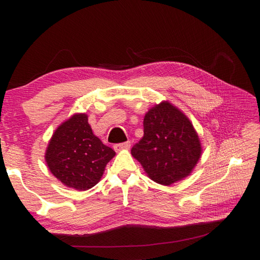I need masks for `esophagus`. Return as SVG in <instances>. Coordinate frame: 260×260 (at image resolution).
I'll return each instance as SVG.
<instances>
[{
    "label": "esophagus",
    "instance_id": "1",
    "mask_svg": "<svg viewBox=\"0 0 260 260\" xmlns=\"http://www.w3.org/2000/svg\"><path fill=\"white\" fill-rule=\"evenodd\" d=\"M131 147V142L128 141V142H124V143H119V144H114L113 146V149L114 151L119 152L121 150H126V149H129Z\"/></svg>",
    "mask_w": 260,
    "mask_h": 260
}]
</instances>
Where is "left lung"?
<instances>
[{"label": "left lung", "instance_id": "8db88e82", "mask_svg": "<svg viewBox=\"0 0 260 260\" xmlns=\"http://www.w3.org/2000/svg\"><path fill=\"white\" fill-rule=\"evenodd\" d=\"M131 153L152 181L171 186L190 175L202 156V144L186 114L161 101L148 110L143 138Z\"/></svg>", "mask_w": 260, "mask_h": 260}]
</instances>
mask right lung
<instances>
[{"instance_id": "right-lung-1", "label": "right lung", "mask_w": 260, "mask_h": 260, "mask_svg": "<svg viewBox=\"0 0 260 260\" xmlns=\"http://www.w3.org/2000/svg\"><path fill=\"white\" fill-rule=\"evenodd\" d=\"M116 155L94 135L86 113H74L61 122L46 149V164L64 186L88 190L102 178Z\"/></svg>"}]
</instances>
